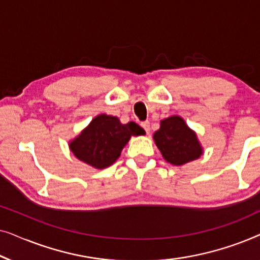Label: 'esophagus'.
<instances>
[{"mask_svg": "<svg viewBox=\"0 0 260 260\" xmlns=\"http://www.w3.org/2000/svg\"><path fill=\"white\" fill-rule=\"evenodd\" d=\"M141 125H142V127H143V129L145 130V133H147L148 135L150 134V123H149L148 120H147V122H143V123H142Z\"/></svg>", "mask_w": 260, "mask_h": 260, "instance_id": "34e87169", "label": "esophagus"}]
</instances>
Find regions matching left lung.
Here are the masks:
<instances>
[{
	"label": "left lung",
	"mask_w": 260,
	"mask_h": 260,
	"mask_svg": "<svg viewBox=\"0 0 260 260\" xmlns=\"http://www.w3.org/2000/svg\"><path fill=\"white\" fill-rule=\"evenodd\" d=\"M152 138L163 158L173 166H183L204 154L197 133L180 116L162 119Z\"/></svg>",
	"instance_id": "left-lung-1"
}]
</instances>
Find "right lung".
<instances>
[{
  "instance_id": "obj_1",
  "label": "right lung",
  "mask_w": 260,
  "mask_h": 260,
  "mask_svg": "<svg viewBox=\"0 0 260 260\" xmlns=\"http://www.w3.org/2000/svg\"><path fill=\"white\" fill-rule=\"evenodd\" d=\"M145 131L135 122L122 124L118 117L95 116L81 133L70 141V150L78 159L95 169L113 165L131 136H141Z\"/></svg>"
}]
</instances>
